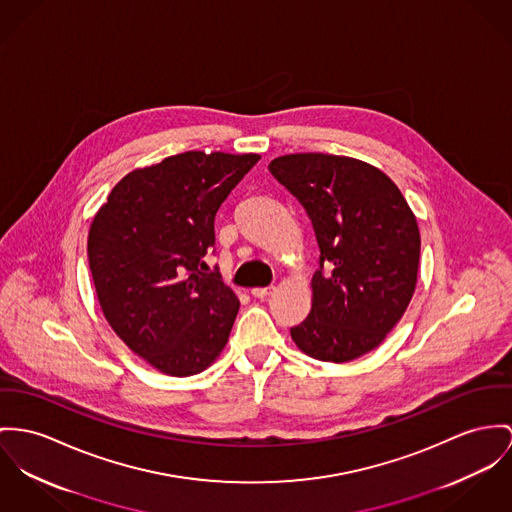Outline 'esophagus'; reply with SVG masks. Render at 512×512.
Instances as JSON below:
<instances>
[{
	"instance_id": "obj_1",
	"label": "esophagus",
	"mask_w": 512,
	"mask_h": 512,
	"mask_svg": "<svg viewBox=\"0 0 512 512\" xmlns=\"http://www.w3.org/2000/svg\"><path fill=\"white\" fill-rule=\"evenodd\" d=\"M275 292V286H267V288H253L251 290V294L255 296V298H267L269 294H273Z\"/></svg>"
}]
</instances>
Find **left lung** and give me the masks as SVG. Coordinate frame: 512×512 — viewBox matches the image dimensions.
I'll return each instance as SVG.
<instances>
[{
    "instance_id": "1",
    "label": "left lung",
    "mask_w": 512,
    "mask_h": 512,
    "mask_svg": "<svg viewBox=\"0 0 512 512\" xmlns=\"http://www.w3.org/2000/svg\"><path fill=\"white\" fill-rule=\"evenodd\" d=\"M269 171L306 208L321 251L312 312L290 329L292 341L323 362L370 353L417 286L421 236L413 210L384 171L360 159L288 154Z\"/></svg>"
}]
</instances>
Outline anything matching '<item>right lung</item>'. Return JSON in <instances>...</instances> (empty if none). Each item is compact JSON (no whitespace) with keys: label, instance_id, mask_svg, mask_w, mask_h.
<instances>
[{"label":"right lung","instance_id":"1","mask_svg":"<svg viewBox=\"0 0 512 512\" xmlns=\"http://www.w3.org/2000/svg\"><path fill=\"white\" fill-rule=\"evenodd\" d=\"M259 154L185 152L124 175L93 216L87 257L105 319L132 353L185 378L224 351L239 300L208 271L214 218Z\"/></svg>","mask_w":512,"mask_h":512}]
</instances>
